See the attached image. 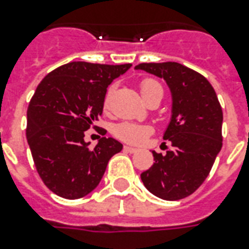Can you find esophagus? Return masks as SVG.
<instances>
[{
  "instance_id": "1",
  "label": "esophagus",
  "mask_w": 249,
  "mask_h": 249,
  "mask_svg": "<svg viewBox=\"0 0 249 249\" xmlns=\"http://www.w3.org/2000/svg\"><path fill=\"white\" fill-rule=\"evenodd\" d=\"M124 150H125V151H126V152H130V154H134V152L138 151L137 148L130 147V146H124Z\"/></svg>"
}]
</instances>
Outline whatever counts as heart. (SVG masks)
I'll use <instances>...</instances> for the list:
<instances>
[{"label": "heart", "instance_id": "b5f03b06", "mask_svg": "<svg viewBox=\"0 0 249 249\" xmlns=\"http://www.w3.org/2000/svg\"><path fill=\"white\" fill-rule=\"evenodd\" d=\"M141 93L143 95V98H146L148 94L151 93L152 90L158 89V88H161L159 83H156L155 80L151 79H144L140 85ZM112 88H109L107 90V93L105 95V101H103V106L105 108H108L109 102H111V95H112ZM152 133V128L148 126V125H140L134 124V123H120L113 126V134L116 138L121 141H125V142H129V143H143L144 140L147 138L150 134Z\"/></svg>", "mask_w": 249, "mask_h": 249}]
</instances>
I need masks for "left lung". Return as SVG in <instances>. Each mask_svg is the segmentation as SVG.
Segmentation results:
<instances>
[{
	"label": "left lung",
	"mask_w": 249,
	"mask_h": 249,
	"mask_svg": "<svg viewBox=\"0 0 249 249\" xmlns=\"http://www.w3.org/2000/svg\"><path fill=\"white\" fill-rule=\"evenodd\" d=\"M142 70L165 80L172 93V117L164 133L172 148L152 151L155 163L141 174L144 187L164 200L189 196L208 177L222 147V108L204 76L176 62L141 63Z\"/></svg>",
	"instance_id": "8db88e82"
}]
</instances>
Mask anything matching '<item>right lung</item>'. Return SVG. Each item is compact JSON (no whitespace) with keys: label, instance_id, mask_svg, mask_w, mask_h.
<instances>
[{"label":"right lung","instance_id":"1","mask_svg":"<svg viewBox=\"0 0 249 249\" xmlns=\"http://www.w3.org/2000/svg\"><path fill=\"white\" fill-rule=\"evenodd\" d=\"M132 64L71 62L38 84L27 111V141L41 179L64 199H80L101 182L109 159L123 150L102 137L90 148L84 132L103 112L107 88Z\"/></svg>","mask_w":249,"mask_h":249}]
</instances>
